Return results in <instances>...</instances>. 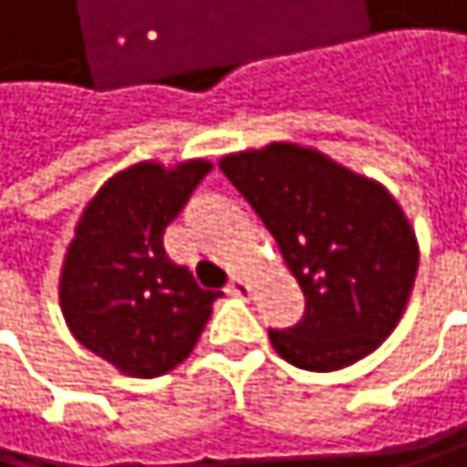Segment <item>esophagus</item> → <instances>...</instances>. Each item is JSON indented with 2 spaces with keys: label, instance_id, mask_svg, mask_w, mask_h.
<instances>
[{
  "label": "esophagus",
  "instance_id": "esophagus-1",
  "mask_svg": "<svg viewBox=\"0 0 467 467\" xmlns=\"http://www.w3.org/2000/svg\"><path fill=\"white\" fill-rule=\"evenodd\" d=\"M226 294H232V296H249L252 294V285H249L246 277L235 275V277L229 280V285H226Z\"/></svg>",
  "mask_w": 467,
  "mask_h": 467
}]
</instances>
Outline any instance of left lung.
<instances>
[{
    "label": "left lung",
    "mask_w": 467,
    "mask_h": 467,
    "mask_svg": "<svg viewBox=\"0 0 467 467\" xmlns=\"http://www.w3.org/2000/svg\"><path fill=\"white\" fill-rule=\"evenodd\" d=\"M218 165L275 235L305 294L302 319L268 330L275 350L299 369L333 372L381 348L420 263L392 192L296 142L226 153Z\"/></svg>",
    "instance_id": "8db88e82"
}]
</instances>
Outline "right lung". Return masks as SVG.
<instances>
[{"label":"right lung","mask_w":467,"mask_h":467,"mask_svg":"<svg viewBox=\"0 0 467 467\" xmlns=\"http://www.w3.org/2000/svg\"><path fill=\"white\" fill-rule=\"evenodd\" d=\"M210 171L207 159L137 162L114 173L78 218L58 280L61 314L78 342L122 375L156 379L179 367L213 314L218 294L195 285L162 246Z\"/></svg>","instance_id":"right-lung-1"}]
</instances>
